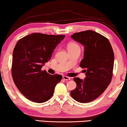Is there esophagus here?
<instances>
[{
	"label": "esophagus",
	"instance_id": "obj_1",
	"mask_svg": "<svg viewBox=\"0 0 127 127\" xmlns=\"http://www.w3.org/2000/svg\"><path fill=\"white\" fill-rule=\"evenodd\" d=\"M63 78L65 81H69V80H70V78L67 76H63Z\"/></svg>",
	"mask_w": 127,
	"mask_h": 127
}]
</instances>
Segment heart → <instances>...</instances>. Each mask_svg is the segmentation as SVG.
<instances>
[{
	"label": "heart",
	"mask_w": 127,
	"mask_h": 127,
	"mask_svg": "<svg viewBox=\"0 0 127 127\" xmlns=\"http://www.w3.org/2000/svg\"><path fill=\"white\" fill-rule=\"evenodd\" d=\"M79 48V46L77 44L74 43V42H72V43H70L68 44V49H70V48Z\"/></svg>",
	"instance_id": "b5f03b06"
}]
</instances>
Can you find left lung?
Segmentation results:
<instances>
[{
	"label": "left lung",
	"mask_w": 127,
	"mask_h": 127,
	"mask_svg": "<svg viewBox=\"0 0 127 127\" xmlns=\"http://www.w3.org/2000/svg\"><path fill=\"white\" fill-rule=\"evenodd\" d=\"M71 37L85 47L80 67L85 68L86 78H74L76 87L71 95L79 102H89L101 95L112 81L114 52L108 38L92 30L74 33Z\"/></svg>",
	"instance_id": "1"
}]
</instances>
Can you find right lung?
<instances>
[{"mask_svg":"<svg viewBox=\"0 0 127 127\" xmlns=\"http://www.w3.org/2000/svg\"><path fill=\"white\" fill-rule=\"evenodd\" d=\"M64 37V35L34 33L16 44L12 53V79L19 92L28 99L42 103L52 97L62 76L50 75L41 68L51 59L55 48Z\"/></svg>","mask_w":127,"mask_h":127,"instance_id":"right-lung-1","label":"right lung"}]
</instances>
